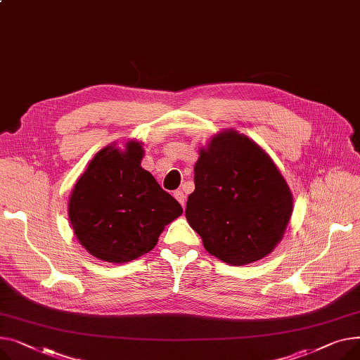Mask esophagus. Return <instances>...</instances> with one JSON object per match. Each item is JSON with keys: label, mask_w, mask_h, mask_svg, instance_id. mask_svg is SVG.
Masks as SVG:
<instances>
[{"label": "esophagus", "mask_w": 360, "mask_h": 360, "mask_svg": "<svg viewBox=\"0 0 360 360\" xmlns=\"http://www.w3.org/2000/svg\"><path fill=\"white\" fill-rule=\"evenodd\" d=\"M174 198L177 199V202L184 207L186 206V196H184V193L181 192V190H176L174 192Z\"/></svg>", "instance_id": "obj_1"}]
</instances>
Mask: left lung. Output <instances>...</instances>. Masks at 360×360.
I'll return each instance as SVG.
<instances>
[{
    "label": "left lung",
    "mask_w": 360,
    "mask_h": 360,
    "mask_svg": "<svg viewBox=\"0 0 360 360\" xmlns=\"http://www.w3.org/2000/svg\"><path fill=\"white\" fill-rule=\"evenodd\" d=\"M292 205L276 164L255 141L229 129L199 153L186 218L207 252L243 266L262 260L278 245Z\"/></svg>",
    "instance_id": "left-lung-1"
}]
</instances>
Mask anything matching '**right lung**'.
Returning <instances> with one entry per match:
<instances>
[{
	"instance_id": "obj_1",
	"label": "right lung",
	"mask_w": 360,
	"mask_h": 360,
	"mask_svg": "<svg viewBox=\"0 0 360 360\" xmlns=\"http://www.w3.org/2000/svg\"><path fill=\"white\" fill-rule=\"evenodd\" d=\"M142 142L98 151L75 183L68 217L79 244L108 263H128L151 251L180 203L141 167Z\"/></svg>"
}]
</instances>
